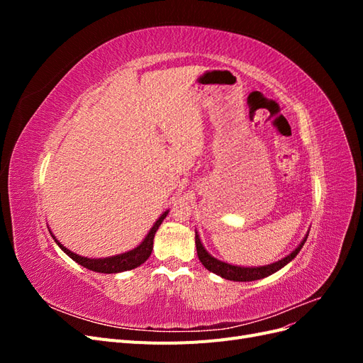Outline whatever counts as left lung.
<instances>
[{
    "mask_svg": "<svg viewBox=\"0 0 363 363\" xmlns=\"http://www.w3.org/2000/svg\"><path fill=\"white\" fill-rule=\"evenodd\" d=\"M307 236L303 239V242L296 247L289 256H286L284 259L271 263V265L267 267H257V268H244V267H235L230 265V263L221 262L215 257H212L208 252L204 250L201 240L199 238V235L195 233V245H196V255H199L200 262L206 267V269H208L213 274H218L223 279L227 280H233V281H252V280H260L263 277H268L271 274H274L276 271H279L280 268H283L286 263H289L296 255H298L300 250L303 248L304 242H306Z\"/></svg>",
    "mask_w": 363,
    "mask_h": 363,
    "instance_id": "8db88e82",
    "label": "left lung"
}]
</instances>
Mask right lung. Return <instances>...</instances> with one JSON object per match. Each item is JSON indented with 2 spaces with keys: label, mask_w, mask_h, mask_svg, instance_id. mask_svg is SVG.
<instances>
[{
  "label": "right lung",
  "mask_w": 363,
  "mask_h": 363,
  "mask_svg": "<svg viewBox=\"0 0 363 363\" xmlns=\"http://www.w3.org/2000/svg\"><path fill=\"white\" fill-rule=\"evenodd\" d=\"M168 215V211L164 212L157 221L156 224L152 225V228L150 230V233L147 235V238L142 240V244L139 247H136L135 250L131 251H127V252H123V255H118V256H113V257H104V259H87V257H82L79 255H75V252L69 251L68 248H65L59 240L54 238V240H56V244L67 252V255L75 260L79 265L91 269V271H95V272H103V274H116V272H123V271H128V269H135L138 268L139 265H142L144 263L152 251V239H155V235L157 232L159 225L162 224V221L164 218H167Z\"/></svg>",
  "instance_id": "obj_1"
}]
</instances>
